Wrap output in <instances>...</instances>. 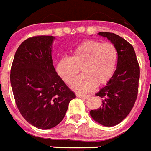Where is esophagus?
<instances>
[{"instance_id":"34e87169","label":"esophagus","mask_w":151,"mask_h":151,"mask_svg":"<svg viewBox=\"0 0 151 151\" xmlns=\"http://www.w3.org/2000/svg\"><path fill=\"white\" fill-rule=\"evenodd\" d=\"M77 97L80 98H90V95H86V94H80V93H78V94H77Z\"/></svg>"}]
</instances>
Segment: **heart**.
<instances>
[{"instance_id":"obj_1","label":"heart","mask_w":151,"mask_h":151,"mask_svg":"<svg viewBox=\"0 0 151 151\" xmlns=\"http://www.w3.org/2000/svg\"><path fill=\"white\" fill-rule=\"evenodd\" d=\"M118 61V50L110 42L86 41L71 51L70 58L60 59L56 71L67 84H71L80 72L85 73L73 84L80 93H87L96 86L106 84L114 75Z\"/></svg>"}]
</instances>
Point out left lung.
<instances>
[{
	"instance_id": "left-lung-1",
	"label": "left lung",
	"mask_w": 151,
	"mask_h": 151,
	"mask_svg": "<svg viewBox=\"0 0 151 151\" xmlns=\"http://www.w3.org/2000/svg\"><path fill=\"white\" fill-rule=\"evenodd\" d=\"M118 50L117 69L106 86L96 95L102 98L101 107L90 110L93 119L105 127L120 123L129 114L137 99L140 69L134 50L125 39L113 33L100 32Z\"/></svg>"
}]
</instances>
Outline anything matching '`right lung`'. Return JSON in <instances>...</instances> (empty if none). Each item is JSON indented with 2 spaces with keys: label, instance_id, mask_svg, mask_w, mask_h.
I'll return each instance as SVG.
<instances>
[{
  "label": "right lung",
  "instance_id": "right-lung-1",
  "mask_svg": "<svg viewBox=\"0 0 151 151\" xmlns=\"http://www.w3.org/2000/svg\"><path fill=\"white\" fill-rule=\"evenodd\" d=\"M53 36L26 39L17 50L10 82L17 106L26 121L41 129L53 128L64 118L76 95L53 65Z\"/></svg>",
  "mask_w": 151,
  "mask_h": 151
}]
</instances>
